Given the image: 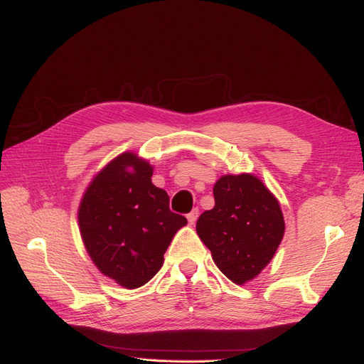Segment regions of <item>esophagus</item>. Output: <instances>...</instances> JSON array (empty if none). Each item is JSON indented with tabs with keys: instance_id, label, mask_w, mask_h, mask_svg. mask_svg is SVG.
Here are the masks:
<instances>
[{
	"instance_id": "1",
	"label": "esophagus",
	"mask_w": 364,
	"mask_h": 364,
	"mask_svg": "<svg viewBox=\"0 0 364 364\" xmlns=\"http://www.w3.org/2000/svg\"><path fill=\"white\" fill-rule=\"evenodd\" d=\"M198 216H199V210H198V208H193L192 212H191L189 215H187V220H189V224H191V225H193V224H195L196 219H198Z\"/></svg>"
}]
</instances>
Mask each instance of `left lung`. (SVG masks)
Returning <instances> with one entry per match:
<instances>
[{
  "mask_svg": "<svg viewBox=\"0 0 364 364\" xmlns=\"http://www.w3.org/2000/svg\"><path fill=\"white\" fill-rule=\"evenodd\" d=\"M215 207L196 222L219 271L243 286L271 263L284 236L277 196L254 173H225L213 187Z\"/></svg>",
  "mask_w": 364,
  "mask_h": 364,
  "instance_id": "left-lung-1",
  "label": "left lung"
}]
</instances>
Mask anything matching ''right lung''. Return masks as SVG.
Masks as SVG:
<instances>
[{
	"label": "right lung",
	"mask_w": 364,
	"mask_h": 364,
	"mask_svg": "<svg viewBox=\"0 0 364 364\" xmlns=\"http://www.w3.org/2000/svg\"><path fill=\"white\" fill-rule=\"evenodd\" d=\"M154 166L132 151L97 172L78 205L81 240L98 271L124 289L146 284L184 216L169 210L168 193L151 181Z\"/></svg>",
	"instance_id": "add662e5"
}]
</instances>
